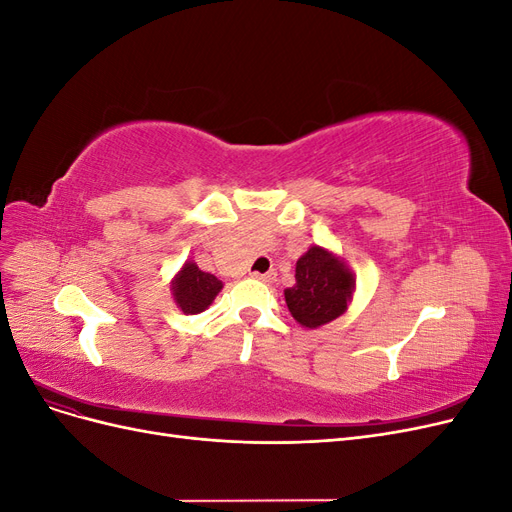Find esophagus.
Segmentation results:
<instances>
[{
  "label": "esophagus",
  "instance_id": "obj_1",
  "mask_svg": "<svg viewBox=\"0 0 512 512\" xmlns=\"http://www.w3.org/2000/svg\"><path fill=\"white\" fill-rule=\"evenodd\" d=\"M254 280H260V282H271L273 280V273H252Z\"/></svg>",
  "mask_w": 512,
  "mask_h": 512
}]
</instances>
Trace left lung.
I'll use <instances>...</instances> for the list:
<instances>
[{
	"label": "left lung",
	"mask_w": 512,
	"mask_h": 512,
	"mask_svg": "<svg viewBox=\"0 0 512 512\" xmlns=\"http://www.w3.org/2000/svg\"><path fill=\"white\" fill-rule=\"evenodd\" d=\"M297 284L284 290L286 305L301 327L316 329L342 316L354 290V275L342 260L314 245L297 260Z\"/></svg>",
	"instance_id": "left-lung-1"
}]
</instances>
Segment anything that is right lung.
<instances>
[{
	"mask_svg": "<svg viewBox=\"0 0 512 512\" xmlns=\"http://www.w3.org/2000/svg\"><path fill=\"white\" fill-rule=\"evenodd\" d=\"M222 290L218 277L200 271L196 262H185L173 282V297L185 314H200L211 305L215 294Z\"/></svg>",
	"mask_w": 512,
	"mask_h": 512,
	"instance_id": "obj_1",
	"label": "right lung"
}]
</instances>
